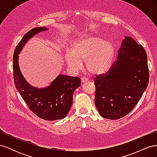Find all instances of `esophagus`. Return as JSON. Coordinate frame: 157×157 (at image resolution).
Returning a JSON list of instances; mask_svg holds the SVG:
<instances>
[{
	"mask_svg": "<svg viewBox=\"0 0 157 157\" xmlns=\"http://www.w3.org/2000/svg\"><path fill=\"white\" fill-rule=\"evenodd\" d=\"M88 78H86V77H82V78H81V82H82V83H84V82H87L88 81Z\"/></svg>",
	"mask_w": 157,
	"mask_h": 157,
	"instance_id": "34e87169",
	"label": "esophagus"
}]
</instances>
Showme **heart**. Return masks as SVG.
<instances>
[{
    "label": "heart",
    "instance_id": "1",
    "mask_svg": "<svg viewBox=\"0 0 157 157\" xmlns=\"http://www.w3.org/2000/svg\"><path fill=\"white\" fill-rule=\"evenodd\" d=\"M114 56L115 48L111 42L97 35H87L74 41L71 51L65 53V59L73 70L80 69L85 61L89 73L101 75L111 68Z\"/></svg>",
    "mask_w": 157,
    "mask_h": 157
}]
</instances>
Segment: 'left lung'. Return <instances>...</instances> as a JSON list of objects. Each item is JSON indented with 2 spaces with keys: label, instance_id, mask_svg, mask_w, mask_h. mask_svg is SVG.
<instances>
[{
  "label": "left lung",
  "instance_id": "left-lung-1",
  "mask_svg": "<svg viewBox=\"0 0 157 157\" xmlns=\"http://www.w3.org/2000/svg\"><path fill=\"white\" fill-rule=\"evenodd\" d=\"M117 60L107 73L94 79L95 104L102 117L117 120L127 115L138 103L149 83L146 52L125 36Z\"/></svg>",
  "mask_w": 157,
  "mask_h": 157
}]
</instances>
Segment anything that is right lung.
Wrapping results in <instances>:
<instances>
[{"mask_svg": "<svg viewBox=\"0 0 157 157\" xmlns=\"http://www.w3.org/2000/svg\"><path fill=\"white\" fill-rule=\"evenodd\" d=\"M48 29L44 27L33 28L19 42L13 56V80L17 90L33 113L42 119L56 121L67 116L73 104V92L80 85V78L59 75L49 86L38 88L27 82L18 63V55L28 40Z\"/></svg>", "mask_w": 157, "mask_h": 157, "instance_id": "obj_1", "label": "right lung"}]
</instances>
